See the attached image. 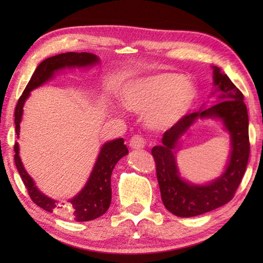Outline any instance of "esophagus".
Masks as SVG:
<instances>
[{
	"label": "esophagus",
	"mask_w": 263,
	"mask_h": 263,
	"mask_svg": "<svg viewBox=\"0 0 263 263\" xmlns=\"http://www.w3.org/2000/svg\"><path fill=\"white\" fill-rule=\"evenodd\" d=\"M144 144H146V139H144L142 136L136 135L133 136L130 140V146L133 149H141L144 147Z\"/></svg>",
	"instance_id": "1"
}]
</instances>
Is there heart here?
<instances>
[{"instance_id": "b5f03b06", "label": "heart", "mask_w": 263, "mask_h": 263, "mask_svg": "<svg viewBox=\"0 0 263 263\" xmlns=\"http://www.w3.org/2000/svg\"><path fill=\"white\" fill-rule=\"evenodd\" d=\"M195 96L191 82L173 73H161L133 81L123 92L126 107L147 111V123L155 128L174 124L186 113Z\"/></svg>"}]
</instances>
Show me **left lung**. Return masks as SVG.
<instances>
[{"mask_svg":"<svg viewBox=\"0 0 263 263\" xmlns=\"http://www.w3.org/2000/svg\"><path fill=\"white\" fill-rule=\"evenodd\" d=\"M214 81L221 102L201 111L186 114L167 130L161 146L152 149L160 195L166 209L178 217H194L226 204L242 182L250 156L249 115L244 96L220 69L214 66ZM198 117H219L232 137V153L226 173L208 186H193L178 175L172 150L178 138Z\"/></svg>","mask_w":263,"mask_h":263,"instance_id":"left-lung-1","label":"left lung"}]
</instances>
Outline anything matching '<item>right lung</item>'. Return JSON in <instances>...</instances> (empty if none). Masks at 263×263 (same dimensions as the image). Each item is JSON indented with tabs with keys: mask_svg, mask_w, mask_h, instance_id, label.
Returning <instances> with one entry per match:
<instances>
[{
	"mask_svg": "<svg viewBox=\"0 0 263 263\" xmlns=\"http://www.w3.org/2000/svg\"><path fill=\"white\" fill-rule=\"evenodd\" d=\"M98 62V58L91 53L69 52L48 58L37 66L31 79L28 82L24 92L20 96L14 110V124L16 136H19L22 107L25 100L33 89L42 86L44 82L52 78L54 71L63 69L65 66H87ZM14 163L19 174L32 202L48 212H55L76 221H89L103 216L109 208L111 201L110 175L117 161L123 156L127 155L128 150L123 139L105 143L95 164L93 171L89 177L88 183L82 191L72 199L69 203H58L53 199L47 198L39 192L33 184L31 177L27 174L21 159L19 157V146L14 144Z\"/></svg>",
	"mask_w": 263,
	"mask_h": 263,
	"instance_id": "obj_1",
	"label": "right lung"
}]
</instances>
